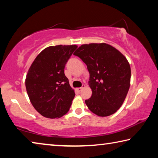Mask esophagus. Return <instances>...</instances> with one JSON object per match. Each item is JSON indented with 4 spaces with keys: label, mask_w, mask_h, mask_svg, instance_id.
<instances>
[{
    "label": "esophagus",
    "mask_w": 158,
    "mask_h": 158,
    "mask_svg": "<svg viewBox=\"0 0 158 158\" xmlns=\"http://www.w3.org/2000/svg\"><path fill=\"white\" fill-rule=\"evenodd\" d=\"M85 86H86V85H85V84H83V85H82V86H81V87H80V88H77V90H78V91H79V92H80V91H81V90H82L83 89H84V88H85Z\"/></svg>",
    "instance_id": "1"
}]
</instances>
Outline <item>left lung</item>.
<instances>
[{
  "mask_svg": "<svg viewBox=\"0 0 158 158\" xmlns=\"http://www.w3.org/2000/svg\"><path fill=\"white\" fill-rule=\"evenodd\" d=\"M74 55L87 65L92 95L85 102L93 113L105 117L116 113L126 98L131 69L127 58L106 43L82 44Z\"/></svg>",
  "mask_w": 158,
  "mask_h": 158,
  "instance_id": "1",
  "label": "left lung"
}]
</instances>
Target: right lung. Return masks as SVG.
<instances>
[{
    "mask_svg": "<svg viewBox=\"0 0 158 158\" xmlns=\"http://www.w3.org/2000/svg\"><path fill=\"white\" fill-rule=\"evenodd\" d=\"M77 45L45 48L37 55L26 77V88L33 107L48 118L68 113L75 95L64 73Z\"/></svg>",
    "mask_w": 158,
    "mask_h": 158,
    "instance_id": "1",
    "label": "right lung"
}]
</instances>
